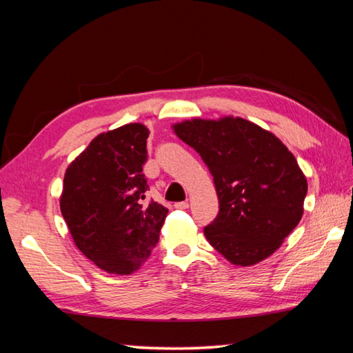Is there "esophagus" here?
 I'll list each match as a JSON object with an SVG mask.
<instances>
[{
    "label": "esophagus",
    "instance_id": "esophagus-1",
    "mask_svg": "<svg viewBox=\"0 0 353 353\" xmlns=\"http://www.w3.org/2000/svg\"><path fill=\"white\" fill-rule=\"evenodd\" d=\"M174 208H177V210H185V208H188V202H187V201H183V202H177V203H174Z\"/></svg>",
    "mask_w": 353,
    "mask_h": 353
}]
</instances>
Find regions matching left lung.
I'll return each mask as SVG.
<instances>
[{
	"label": "left lung",
	"mask_w": 353,
	"mask_h": 353,
	"mask_svg": "<svg viewBox=\"0 0 353 353\" xmlns=\"http://www.w3.org/2000/svg\"><path fill=\"white\" fill-rule=\"evenodd\" d=\"M213 176L219 213L203 228L234 265L276 252L303 217L307 181L296 159L272 132L241 117L191 120L174 126Z\"/></svg>",
	"instance_id": "8db88e82"
}]
</instances>
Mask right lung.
Returning a JSON list of instances; mask_svg holds the SVG:
<instances>
[{"mask_svg":"<svg viewBox=\"0 0 353 353\" xmlns=\"http://www.w3.org/2000/svg\"><path fill=\"white\" fill-rule=\"evenodd\" d=\"M150 131L130 123L95 137L68 166L61 214L75 245L101 270L130 274L156 247L168 208L145 202Z\"/></svg>","mask_w":353,"mask_h":353,"instance_id":"obj_1","label":"right lung"}]
</instances>
